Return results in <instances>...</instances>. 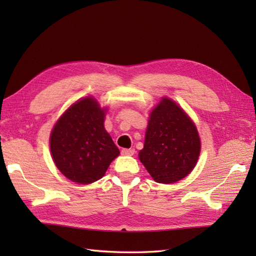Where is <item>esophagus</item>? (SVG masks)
<instances>
[{
	"mask_svg": "<svg viewBox=\"0 0 256 256\" xmlns=\"http://www.w3.org/2000/svg\"><path fill=\"white\" fill-rule=\"evenodd\" d=\"M122 155H128V156H132L135 154V150L134 148H123L121 150Z\"/></svg>",
	"mask_w": 256,
	"mask_h": 256,
	"instance_id": "obj_1",
	"label": "esophagus"
}]
</instances>
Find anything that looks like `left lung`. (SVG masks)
I'll list each match as a JSON object with an SVG mask.
<instances>
[{"label": "left lung", "instance_id": "left-lung-1", "mask_svg": "<svg viewBox=\"0 0 256 256\" xmlns=\"http://www.w3.org/2000/svg\"><path fill=\"white\" fill-rule=\"evenodd\" d=\"M200 138L194 122L170 99H162L150 113L140 160L160 184H172L194 170Z\"/></svg>", "mask_w": 256, "mask_h": 256}]
</instances>
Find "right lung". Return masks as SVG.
<instances>
[{
  "label": "right lung",
  "instance_id": "add662e5",
  "mask_svg": "<svg viewBox=\"0 0 256 256\" xmlns=\"http://www.w3.org/2000/svg\"><path fill=\"white\" fill-rule=\"evenodd\" d=\"M104 110L92 98L76 102L52 128L50 152L70 180L91 184L102 178L120 150L103 126Z\"/></svg>",
  "mask_w": 256,
  "mask_h": 256
}]
</instances>
